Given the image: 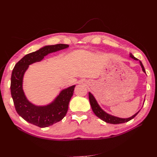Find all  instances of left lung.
Instances as JSON below:
<instances>
[{
	"label": "left lung",
	"mask_w": 157,
	"mask_h": 157,
	"mask_svg": "<svg viewBox=\"0 0 157 157\" xmlns=\"http://www.w3.org/2000/svg\"><path fill=\"white\" fill-rule=\"evenodd\" d=\"M130 57L135 60H138L137 58H136L132 54H130ZM140 65L142 68V70H143L144 72L145 73V70L144 69L143 64H142V63H141V61H140ZM88 95H89V100H90V105H91L92 109L95 115L100 118V119H101L102 121H105L107 123H110V124H121V123H124V122H128L129 121L132 120V118H134L140 112V111H139L138 112H137L135 115L132 116L130 118H122L113 116L111 115H109V114L107 113L105 111H104L103 110V109L100 107V106L99 105V104L98 103L96 99H95L94 96L91 93L89 92Z\"/></svg>",
	"instance_id": "left-lung-1"
}]
</instances>
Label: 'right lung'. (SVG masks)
<instances>
[{"label": "right lung", "mask_w": 157, "mask_h": 157, "mask_svg": "<svg viewBox=\"0 0 157 157\" xmlns=\"http://www.w3.org/2000/svg\"><path fill=\"white\" fill-rule=\"evenodd\" d=\"M69 45L58 44L45 46L37 51L25 55L14 66L11 76L10 90L15 109L23 119L40 128H45L59 122L68 110L75 85L63 90L54 100L47 105L38 106L27 99L23 90V79L29 65L43 59L48 54L63 50Z\"/></svg>", "instance_id": "obj_1"}]
</instances>
